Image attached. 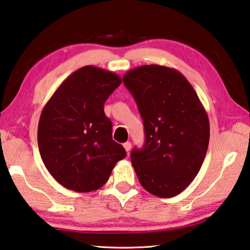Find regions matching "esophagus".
Here are the masks:
<instances>
[{"label": "esophagus", "mask_w": 250, "mask_h": 250, "mask_svg": "<svg viewBox=\"0 0 250 250\" xmlns=\"http://www.w3.org/2000/svg\"><path fill=\"white\" fill-rule=\"evenodd\" d=\"M124 147L125 148L126 152H129L130 149H131V142H125V143L124 144Z\"/></svg>", "instance_id": "1"}]
</instances>
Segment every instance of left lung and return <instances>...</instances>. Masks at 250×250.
<instances>
[{
    "mask_svg": "<svg viewBox=\"0 0 250 250\" xmlns=\"http://www.w3.org/2000/svg\"><path fill=\"white\" fill-rule=\"evenodd\" d=\"M122 80L144 125L143 147L131 152L140 184L156 197H175L194 179L206 157L207 111L188 80L171 67L142 65Z\"/></svg>",
    "mask_w": 250,
    "mask_h": 250,
    "instance_id": "8db88e82",
    "label": "left lung"
}]
</instances>
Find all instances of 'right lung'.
<instances>
[{
    "mask_svg": "<svg viewBox=\"0 0 250 250\" xmlns=\"http://www.w3.org/2000/svg\"><path fill=\"white\" fill-rule=\"evenodd\" d=\"M121 84L113 72L86 65L62 82L43 107L38 146L44 166L63 187L76 192L107 183L126 153L112 140L104 104Z\"/></svg>",
    "mask_w": 250,
    "mask_h": 250,
    "instance_id": "1",
    "label": "right lung"
}]
</instances>
